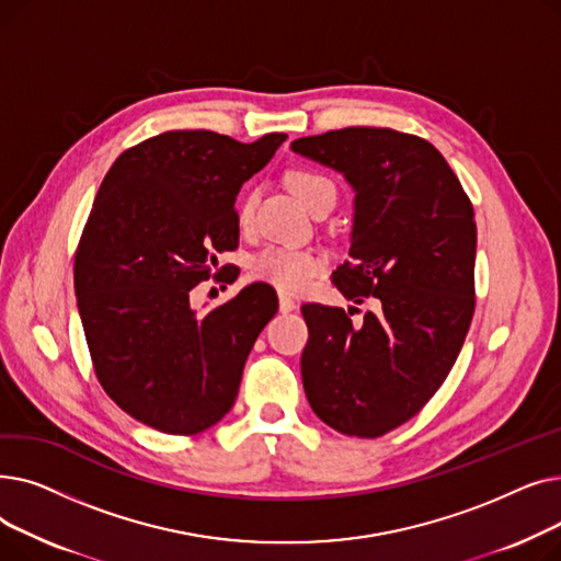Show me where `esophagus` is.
<instances>
[{"instance_id":"obj_1","label":"esophagus","mask_w":561,"mask_h":561,"mask_svg":"<svg viewBox=\"0 0 561 561\" xmlns=\"http://www.w3.org/2000/svg\"><path fill=\"white\" fill-rule=\"evenodd\" d=\"M293 309H296V302H293L288 296H284V293H282V296H279V311H282V313H288V311H293Z\"/></svg>"}]
</instances>
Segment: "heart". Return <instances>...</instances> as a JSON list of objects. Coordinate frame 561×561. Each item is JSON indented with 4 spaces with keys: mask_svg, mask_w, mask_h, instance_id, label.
<instances>
[{
    "mask_svg": "<svg viewBox=\"0 0 561 561\" xmlns=\"http://www.w3.org/2000/svg\"><path fill=\"white\" fill-rule=\"evenodd\" d=\"M288 184L296 195L313 211L320 204H336V186L330 176L316 170H296L288 174ZM259 191L250 188L236 204V218L241 225H250L256 209ZM322 268L320 256L309 250L288 245H265L250 261L252 277L273 284L284 293H305L318 271Z\"/></svg>",
    "mask_w": 561,
    "mask_h": 561,
    "instance_id": "heart-1",
    "label": "heart"
}]
</instances>
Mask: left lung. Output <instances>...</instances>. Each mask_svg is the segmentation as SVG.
<instances>
[{"label": "left lung", "mask_w": 561, "mask_h": 561, "mask_svg": "<svg viewBox=\"0 0 561 561\" xmlns=\"http://www.w3.org/2000/svg\"><path fill=\"white\" fill-rule=\"evenodd\" d=\"M355 188L350 261L332 273L352 309L305 305L302 381L316 416L375 438L414 419L455 366L476 313V211L436 147L396 129L345 127L290 142ZM357 309V307H355Z\"/></svg>", "instance_id": "left-lung-1"}]
</instances>
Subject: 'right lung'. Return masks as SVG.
Returning a JSON list of instances; mask_svg holds the SVG:
<instances>
[{"mask_svg":"<svg viewBox=\"0 0 561 561\" xmlns=\"http://www.w3.org/2000/svg\"><path fill=\"white\" fill-rule=\"evenodd\" d=\"M286 140L195 129L147 138L115 159L75 254V293L95 375L142 425L191 436L239 396L250 350L275 313V290L245 286L197 316L188 293L239 248L236 195Z\"/></svg>","mask_w":561,"mask_h":561,"instance_id":"obj_1","label":"right lung"}]
</instances>
